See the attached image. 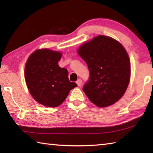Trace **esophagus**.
<instances>
[{
  "mask_svg": "<svg viewBox=\"0 0 153 153\" xmlns=\"http://www.w3.org/2000/svg\"><path fill=\"white\" fill-rule=\"evenodd\" d=\"M76 84H77V86H81V85H82V79H77V82H76Z\"/></svg>",
  "mask_w": 153,
  "mask_h": 153,
  "instance_id": "esophagus-1",
  "label": "esophagus"
}]
</instances>
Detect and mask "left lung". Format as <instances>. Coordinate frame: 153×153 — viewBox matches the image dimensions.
<instances>
[{
  "label": "left lung",
  "mask_w": 153,
  "mask_h": 153,
  "mask_svg": "<svg viewBox=\"0 0 153 153\" xmlns=\"http://www.w3.org/2000/svg\"><path fill=\"white\" fill-rule=\"evenodd\" d=\"M90 71L83 91L98 107L112 105L123 97L130 79V62L121 44L100 35L83 44L77 51Z\"/></svg>",
  "instance_id": "8db88e82"
}]
</instances>
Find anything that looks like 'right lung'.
Masks as SVG:
<instances>
[{"instance_id":"right-lung-1","label":"right lung","mask_w":153,"mask_h":153,"mask_svg":"<svg viewBox=\"0 0 153 153\" xmlns=\"http://www.w3.org/2000/svg\"><path fill=\"white\" fill-rule=\"evenodd\" d=\"M62 54L49 49H38L31 55L25 67V79L33 98L48 107H58L70 90L77 85L69 82L68 71L58 62Z\"/></svg>"}]
</instances>
